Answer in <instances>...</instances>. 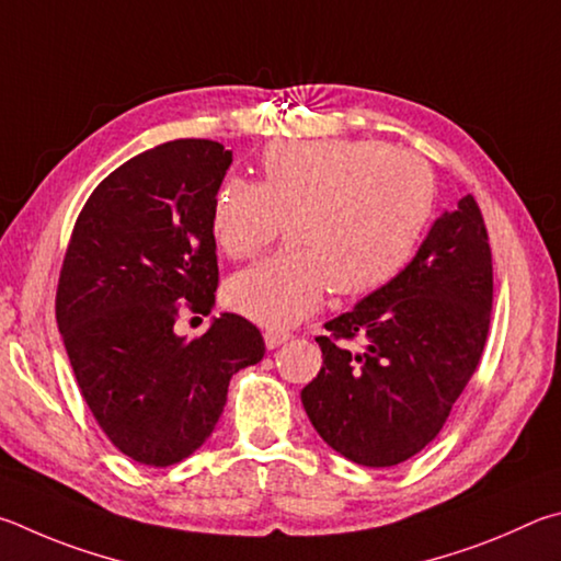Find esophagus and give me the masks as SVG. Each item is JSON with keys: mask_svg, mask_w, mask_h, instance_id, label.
Wrapping results in <instances>:
<instances>
[{"mask_svg": "<svg viewBox=\"0 0 561 561\" xmlns=\"http://www.w3.org/2000/svg\"><path fill=\"white\" fill-rule=\"evenodd\" d=\"M265 347L268 350H275V347H280V345H286V342L293 337L290 332H286V330H265Z\"/></svg>", "mask_w": 561, "mask_h": 561, "instance_id": "esophagus-1", "label": "esophagus"}]
</instances>
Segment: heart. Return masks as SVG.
I'll use <instances>...</instances> for the list:
<instances>
[{
	"label": "heart",
	"instance_id": "b5f03b06",
	"mask_svg": "<svg viewBox=\"0 0 561 561\" xmlns=\"http://www.w3.org/2000/svg\"><path fill=\"white\" fill-rule=\"evenodd\" d=\"M259 167V184H219L209 226L229 259L251 261L286 224V249L226 286L229 306L261 325H296L330 290L385 288L414 259L436 209L431 164L387 142H273Z\"/></svg>",
	"mask_w": 561,
	"mask_h": 561
}]
</instances>
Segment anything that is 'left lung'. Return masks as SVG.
<instances>
[{"instance_id": "obj_1", "label": "left lung", "mask_w": 561, "mask_h": 561, "mask_svg": "<svg viewBox=\"0 0 561 561\" xmlns=\"http://www.w3.org/2000/svg\"><path fill=\"white\" fill-rule=\"evenodd\" d=\"M493 253L473 196L431 226L404 271L325 322L322 367L300 391L318 434L369 468L404 463L444 428L483 357ZM366 340L350 353L347 341Z\"/></svg>"}]
</instances>
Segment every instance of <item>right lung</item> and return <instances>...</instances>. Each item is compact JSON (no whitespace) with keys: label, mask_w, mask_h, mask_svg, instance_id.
Masks as SVG:
<instances>
[{"label":"right lung","mask_w":561,"mask_h":561,"mask_svg":"<svg viewBox=\"0 0 561 561\" xmlns=\"http://www.w3.org/2000/svg\"><path fill=\"white\" fill-rule=\"evenodd\" d=\"M231 150L182 137L117 167L88 196L64 255L56 322L88 409L142 466L192 456L219 421L236 371L263 359L236 312L194 340L182 312L209 316L219 286L211 202Z\"/></svg>","instance_id":"add662e5"}]
</instances>
